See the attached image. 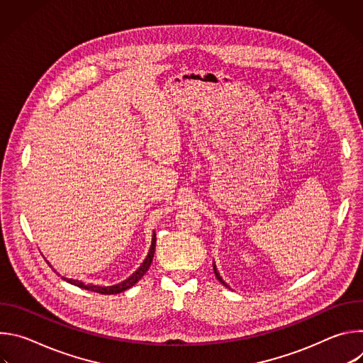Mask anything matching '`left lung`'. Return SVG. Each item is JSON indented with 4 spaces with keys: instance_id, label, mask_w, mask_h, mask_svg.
<instances>
[{
    "instance_id": "left-lung-1",
    "label": "left lung",
    "mask_w": 363,
    "mask_h": 363,
    "mask_svg": "<svg viewBox=\"0 0 363 363\" xmlns=\"http://www.w3.org/2000/svg\"><path fill=\"white\" fill-rule=\"evenodd\" d=\"M213 266H214V273H216V276H217V279H218V280H220V281H221V283H223V284H224V286H225V287H228V286H227V283H225V281H224V280H223V277H221V276H220V273H218V272H217V267H216V264H213Z\"/></svg>"
}]
</instances>
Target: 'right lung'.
<instances>
[{"instance_id":"right-lung-1","label":"right lung","mask_w":363,"mask_h":363,"mask_svg":"<svg viewBox=\"0 0 363 363\" xmlns=\"http://www.w3.org/2000/svg\"><path fill=\"white\" fill-rule=\"evenodd\" d=\"M155 244H157V234L153 233V235H152V244H150V248H149V252H147V255H146V258H145V262L140 264V267H139L129 279L123 280V281L119 283V284L108 286V287H101V286L84 284V283H82V281H79V280H73V279H66V277H62V279H65V280L69 281L70 284H74V286L82 287V289H84V290H90V291L101 293V294H118V293H122V291L130 289L132 286H135V284L143 277V274L149 270L150 263H152V260H153V254H155ZM48 264H50V263H48Z\"/></svg>"}]
</instances>
